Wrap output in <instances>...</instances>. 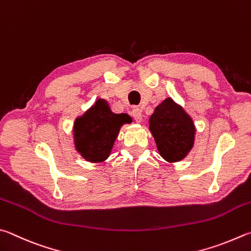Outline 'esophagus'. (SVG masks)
I'll list each match as a JSON object with an SVG mask.
<instances>
[{
    "mask_svg": "<svg viewBox=\"0 0 251 251\" xmlns=\"http://www.w3.org/2000/svg\"><path fill=\"white\" fill-rule=\"evenodd\" d=\"M131 115H133L134 120L137 123H141L143 122V113L137 107H134L133 111H131Z\"/></svg>",
    "mask_w": 251,
    "mask_h": 251,
    "instance_id": "1",
    "label": "esophagus"
}]
</instances>
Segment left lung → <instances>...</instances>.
Returning a JSON list of instances; mask_svg holds the SVG:
<instances>
[{
	"label": "left lung",
	"mask_w": 251,
	"mask_h": 251,
	"mask_svg": "<svg viewBox=\"0 0 251 251\" xmlns=\"http://www.w3.org/2000/svg\"><path fill=\"white\" fill-rule=\"evenodd\" d=\"M149 130L156 141L158 152L166 161L183 160L194 146L197 128L180 104L167 98L154 108L149 118Z\"/></svg>",
	"instance_id": "left-lung-1"
}]
</instances>
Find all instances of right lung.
Returning <instances> with one entry per match:
<instances>
[{
  "label": "right lung",
  "mask_w": 251,
  "mask_h": 251,
  "mask_svg": "<svg viewBox=\"0 0 251 251\" xmlns=\"http://www.w3.org/2000/svg\"><path fill=\"white\" fill-rule=\"evenodd\" d=\"M127 114H115L105 100L100 99L74 123L75 148L84 160L99 163L110 157L121 127L128 124Z\"/></svg>",
  "instance_id": "add662e5"
}]
</instances>
